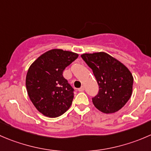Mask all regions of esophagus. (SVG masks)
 <instances>
[{
	"label": "esophagus",
	"mask_w": 151,
	"mask_h": 151,
	"mask_svg": "<svg viewBox=\"0 0 151 151\" xmlns=\"http://www.w3.org/2000/svg\"><path fill=\"white\" fill-rule=\"evenodd\" d=\"M84 89H85L84 86H81V87L78 89V91H84Z\"/></svg>",
	"instance_id": "esophagus-1"
}]
</instances>
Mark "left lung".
I'll return each mask as SVG.
<instances>
[{
  "label": "left lung",
  "mask_w": 151,
  "mask_h": 151,
  "mask_svg": "<svg viewBox=\"0 0 151 151\" xmlns=\"http://www.w3.org/2000/svg\"><path fill=\"white\" fill-rule=\"evenodd\" d=\"M81 58L99 85V92L92 98L94 106L105 114L120 110L132 94L134 77L129 69L105 52L83 54Z\"/></svg>",
  "instance_id": "left-lung-1"
}]
</instances>
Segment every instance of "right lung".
<instances>
[{
  "label": "right lung",
  "instance_id": "obj_1",
  "mask_svg": "<svg viewBox=\"0 0 151 151\" xmlns=\"http://www.w3.org/2000/svg\"><path fill=\"white\" fill-rule=\"evenodd\" d=\"M77 58L78 54L55 49L40 55L29 67L26 77L28 95L44 116L58 117L71 106L74 88L63 72Z\"/></svg>",
  "mask_w": 151,
  "mask_h": 151
}]
</instances>
